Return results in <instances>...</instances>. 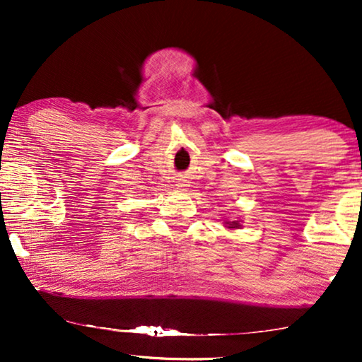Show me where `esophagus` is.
Segmentation results:
<instances>
[{
  "label": "esophagus",
  "instance_id": "esophagus-1",
  "mask_svg": "<svg viewBox=\"0 0 362 362\" xmlns=\"http://www.w3.org/2000/svg\"><path fill=\"white\" fill-rule=\"evenodd\" d=\"M177 186H181V187H185L186 185H182V182H177Z\"/></svg>",
  "mask_w": 362,
  "mask_h": 362
}]
</instances>
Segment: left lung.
Wrapping results in <instances>:
<instances>
[{
    "label": "left lung",
    "instance_id": "left-lung-1",
    "mask_svg": "<svg viewBox=\"0 0 362 362\" xmlns=\"http://www.w3.org/2000/svg\"><path fill=\"white\" fill-rule=\"evenodd\" d=\"M230 226H234V227H237V226H239V222H232V224Z\"/></svg>",
    "mask_w": 362,
    "mask_h": 362
}]
</instances>
